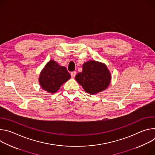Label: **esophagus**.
Instances as JSON below:
<instances>
[{"instance_id":"34e87169","label":"esophagus","mask_w":155,"mask_h":155,"mask_svg":"<svg viewBox=\"0 0 155 155\" xmlns=\"http://www.w3.org/2000/svg\"><path fill=\"white\" fill-rule=\"evenodd\" d=\"M71 77H72V78L75 77V75H76V72H75V71L72 72L71 73Z\"/></svg>"}]
</instances>
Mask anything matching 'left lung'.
<instances>
[{"mask_svg": "<svg viewBox=\"0 0 155 155\" xmlns=\"http://www.w3.org/2000/svg\"><path fill=\"white\" fill-rule=\"evenodd\" d=\"M75 80L86 93L94 94L107 89L111 74L105 64L89 61L83 64V71L76 75Z\"/></svg>", "mask_w": 155, "mask_h": 155, "instance_id": "obj_1", "label": "left lung"}]
</instances>
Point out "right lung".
<instances>
[{"instance_id":"obj_1","label":"right lung","mask_w":155,"mask_h":155,"mask_svg":"<svg viewBox=\"0 0 155 155\" xmlns=\"http://www.w3.org/2000/svg\"><path fill=\"white\" fill-rule=\"evenodd\" d=\"M67 69L54 60L50 61L40 72L39 83L43 90L50 93L58 91L61 86L71 78Z\"/></svg>"}]
</instances>
